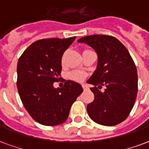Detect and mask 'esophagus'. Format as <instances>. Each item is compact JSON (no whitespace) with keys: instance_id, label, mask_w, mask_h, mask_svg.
<instances>
[{"instance_id":"1","label":"esophagus","mask_w":149,"mask_h":149,"mask_svg":"<svg viewBox=\"0 0 149 149\" xmlns=\"http://www.w3.org/2000/svg\"><path fill=\"white\" fill-rule=\"evenodd\" d=\"M81 86H82L83 89H84V90H85V89H87V88H88L87 86H86L85 85H81Z\"/></svg>"}]
</instances>
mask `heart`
<instances>
[{
  "label": "heart",
  "instance_id": "b5f03b06",
  "mask_svg": "<svg viewBox=\"0 0 149 149\" xmlns=\"http://www.w3.org/2000/svg\"><path fill=\"white\" fill-rule=\"evenodd\" d=\"M69 77L71 79L75 81H81L85 78V74L83 73L82 71H74L70 73Z\"/></svg>",
  "mask_w": 149,
  "mask_h": 149
}]
</instances>
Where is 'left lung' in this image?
Here are the masks:
<instances>
[{"label": "left lung", "instance_id": "obj_1", "mask_svg": "<svg viewBox=\"0 0 149 149\" xmlns=\"http://www.w3.org/2000/svg\"><path fill=\"white\" fill-rule=\"evenodd\" d=\"M78 42L88 45L98 55L96 70L87 81L95 85L90 88L95 98L87 106L88 116L104 126L121 123L129 116L138 93V74L133 59L126 47L111 36H88ZM102 85L107 87L103 93L98 89Z\"/></svg>", "mask_w": 149, "mask_h": 149}]
</instances>
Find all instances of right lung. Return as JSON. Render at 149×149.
Returning a JSON list of instances; mask_svg holds the SVG:
<instances>
[{"label":"right lung","instance_id":"right-lung-1","mask_svg":"<svg viewBox=\"0 0 149 149\" xmlns=\"http://www.w3.org/2000/svg\"><path fill=\"white\" fill-rule=\"evenodd\" d=\"M76 36L36 41L23 52L17 66V88L25 109L36 121L45 126L63 124L83 88L73 81L64 80L55 88L62 70L64 51Z\"/></svg>","mask_w":149,"mask_h":149}]
</instances>
